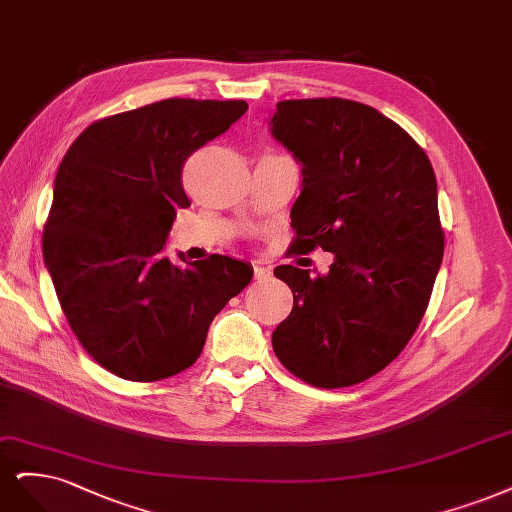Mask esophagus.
I'll return each instance as SVG.
<instances>
[{
    "label": "esophagus",
    "mask_w": 512,
    "mask_h": 512,
    "mask_svg": "<svg viewBox=\"0 0 512 512\" xmlns=\"http://www.w3.org/2000/svg\"><path fill=\"white\" fill-rule=\"evenodd\" d=\"M253 274H255V280H266V278H270V268H266V266H259V263H255L253 266Z\"/></svg>",
    "instance_id": "obj_1"
}]
</instances>
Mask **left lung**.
Masks as SVG:
<instances>
[{
	"mask_svg": "<svg viewBox=\"0 0 512 512\" xmlns=\"http://www.w3.org/2000/svg\"><path fill=\"white\" fill-rule=\"evenodd\" d=\"M268 125L302 166L295 249L334 255L327 274L274 270L293 291L274 353L308 385L361 383L400 355L430 302L444 253L432 163L398 123L340 97L278 102Z\"/></svg>",
	"mask_w": 512,
	"mask_h": 512,
	"instance_id": "left-lung-1",
	"label": "left lung"
}]
</instances>
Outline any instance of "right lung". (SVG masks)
<instances>
[{
    "label": "right lung",
    "mask_w": 512,
    "mask_h": 512,
    "mask_svg": "<svg viewBox=\"0 0 512 512\" xmlns=\"http://www.w3.org/2000/svg\"><path fill=\"white\" fill-rule=\"evenodd\" d=\"M246 108L172 97L89 125L65 153L44 266L78 342L112 374L153 383L193 366L212 319L251 283V263L166 255L176 210L191 206L185 161Z\"/></svg>",
    "instance_id": "add662e5"
}]
</instances>
